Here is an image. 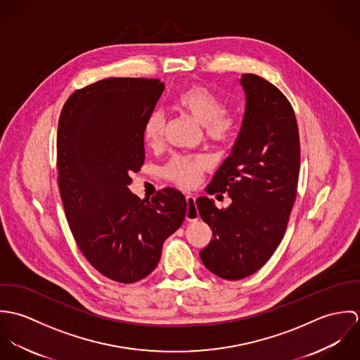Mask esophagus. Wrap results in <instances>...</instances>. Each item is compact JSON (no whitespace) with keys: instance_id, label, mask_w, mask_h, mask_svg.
I'll return each mask as SVG.
<instances>
[{"instance_id":"esophagus-1","label":"esophagus","mask_w":360,"mask_h":360,"mask_svg":"<svg viewBox=\"0 0 360 360\" xmlns=\"http://www.w3.org/2000/svg\"><path fill=\"white\" fill-rule=\"evenodd\" d=\"M186 200H187V212H186V219L188 221H194L200 217V213H198V209L195 205V197L193 194H187L186 195Z\"/></svg>"}]
</instances>
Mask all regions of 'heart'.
<instances>
[{"label": "heart", "mask_w": 360, "mask_h": 360, "mask_svg": "<svg viewBox=\"0 0 360 360\" xmlns=\"http://www.w3.org/2000/svg\"><path fill=\"white\" fill-rule=\"evenodd\" d=\"M174 108L190 115L204 126L205 136L214 143L229 141L236 131V119L224 113L221 101L204 86H190L181 90L173 101ZM165 133V117L158 109L148 113L143 124V139L150 148L162 144ZM209 162L204 156H173L165 166V176L180 187H195Z\"/></svg>", "instance_id": "heart-1"}]
</instances>
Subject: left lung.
Returning <instances> with one entry per match:
<instances>
[{"instance_id":"obj_1","label":"left lung","mask_w":360,"mask_h":360,"mask_svg":"<svg viewBox=\"0 0 360 360\" xmlns=\"http://www.w3.org/2000/svg\"><path fill=\"white\" fill-rule=\"evenodd\" d=\"M245 110L230 156L220 165L207 194L227 193L231 204H195L213 238L200 257L224 280L257 271L280 245L297 197L301 150L294 109L284 94L257 75H243Z\"/></svg>"}]
</instances>
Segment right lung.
I'll return each mask as SVG.
<instances>
[{
  "instance_id": "obj_1",
  "label": "right lung",
  "mask_w": 360,
  "mask_h": 360,
  "mask_svg": "<svg viewBox=\"0 0 360 360\" xmlns=\"http://www.w3.org/2000/svg\"><path fill=\"white\" fill-rule=\"evenodd\" d=\"M165 90L155 79L109 77L75 91L58 124V186L77 247L105 277L146 278L184 221L186 197L163 188L140 200L130 173L144 163L143 124Z\"/></svg>"
}]
</instances>
